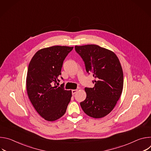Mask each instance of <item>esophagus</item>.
Listing matches in <instances>:
<instances>
[{"label": "esophagus", "instance_id": "34e87169", "mask_svg": "<svg viewBox=\"0 0 151 151\" xmlns=\"http://www.w3.org/2000/svg\"><path fill=\"white\" fill-rule=\"evenodd\" d=\"M77 92H78V90H72V93L73 95L76 94Z\"/></svg>", "mask_w": 151, "mask_h": 151}]
</instances>
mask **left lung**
<instances>
[{
    "mask_svg": "<svg viewBox=\"0 0 151 151\" xmlns=\"http://www.w3.org/2000/svg\"><path fill=\"white\" fill-rule=\"evenodd\" d=\"M75 48L83 59L86 70L96 79L93 88H85L87 97L81 106L89 116L103 118L114 109L122 92L120 61L113 51L97 45H76Z\"/></svg>",
    "mask_w": 151,
    "mask_h": 151,
    "instance_id": "8db88e82",
    "label": "left lung"
}]
</instances>
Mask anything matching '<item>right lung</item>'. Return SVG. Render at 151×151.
<instances>
[{
  "mask_svg": "<svg viewBox=\"0 0 151 151\" xmlns=\"http://www.w3.org/2000/svg\"><path fill=\"white\" fill-rule=\"evenodd\" d=\"M73 48L59 45L42 48L30 61L26 77L27 94L37 112L48 121L63 116L70 101L72 91L57 87L55 83L59 81L64 60Z\"/></svg>",
  "mask_w": 151,
  "mask_h": 151,
  "instance_id": "add662e5",
  "label": "right lung"
}]
</instances>
